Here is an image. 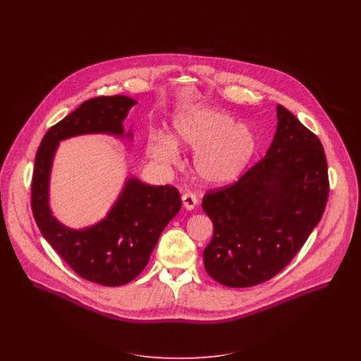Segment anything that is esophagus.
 Returning a JSON list of instances; mask_svg holds the SVG:
<instances>
[{"instance_id":"1","label":"esophagus","mask_w":361,"mask_h":361,"mask_svg":"<svg viewBox=\"0 0 361 361\" xmlns=\"http://www.w3.org/2000/svg\"><path fill=\"white\" fill-rule=\"evenodd\" d=\"M197 203H199V199H197V196L193 195V193H185V195L182 196V204H183V207H185L186 209H189V211L195 209V207L197 206Z\"/></svg>"}]
</instances>
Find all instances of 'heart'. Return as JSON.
<instances>
[{
  "label": "heart",
  "mask_w": 361,
  "mask_h": 361,
  "mask_svg": "<svg viewBox=\"0 0 361 361\" xmlns=\"http://www.w3.org/2000/svg\"><path fill=\"white\" fill-rule=\"evenodd\" d=\"M257 135L247 125L214 108L180 111L172 121L171 135L159 133L149 153L164 165H176L180 152H195L193 169L207 185L222 186L238 180L257 152Z\"/></svg>",
  "instance_id": "heart-1"
}]
</instances>
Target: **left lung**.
I'll use <instances>...</instances> for the list:
<instances>
[{
  "label": "left lung",
  "instance_id": "1",
  "mask_svg": "<svg viewBox=\"0 0 361 361\" xmlns=\"http://www.w3.org/2000/svg\"><path fill=\"white\" fill-rule=\"evenodd\" d=\"M276 118L265 157L235 185L203 197L214 225L204 267L229 288L255 286L282 271L326 206L328 168L319 139L282 105Z\"/></svg>",
  "mask_w": 361,
  "mask_h": 361
}]
</instances>
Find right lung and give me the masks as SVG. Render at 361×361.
<instances>
[{
  "instance_id": "obj_1",
  "label": "right lung",
  "mask_w": 361,
  "mask_h": 361,
  "mask_svg": "<svg viewBox=\"0 0 361 361\" xmlns=\"http://www.w3.org/2000/svg\"><path fill=\"white\" fill-rule=\"evenodd\" d=\"M136 104L126 96L85 102L49 129L35 159L32 209L39 229L79 276L104 286L125 285L145 269L162 231L182 207L180 195L173 186H150L129 175L105 218L72 229L50 208L52 161L59 142L75 136L103 133L132 139V130L125 133L123 121Z\"/></svg>"
}]
</instances>
